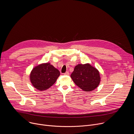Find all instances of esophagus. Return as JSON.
I'll return each mask as SVG.
<instances>
[{"instance_id":"1","label":"esophagus","mask_w":134,"mask_h":134,"mask_svg":"<svg viewBox=\"0 0 134 134\" xmlns=\"http://www.w3.org/2000/svg\"><path fill=\"white\" fill-rule=\"evenodd\" d=\"M64 75L68 76V75H69V72H68V71H67V72H66L65 73H64Z\"/></svg>"}]
</instances>
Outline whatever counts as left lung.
Returning a JSON list of instances; mask_svg holds the SVG:
<instances>
[{"instance_id":"obj_1","label":"left lung","mask_w":134,"mask_h":134,"mask_svg":"<svg viewBox=\"0 0 134 134\" xmlns=\"http://www.w3.org/2000/svg\"><path fill=\"white\" fill-rule=\"evenodd\" d=\"M70 77L76 85L86 92L94 90L100 82L99 71L88 64L76 66Z\"/></svg>"}]
</instances>
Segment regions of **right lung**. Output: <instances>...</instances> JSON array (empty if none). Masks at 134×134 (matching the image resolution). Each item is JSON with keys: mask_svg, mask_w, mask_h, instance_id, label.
Returning a JSON list of instances; mask_svg holds the SVG:
<instances>
[{"mask_svg": "<svg viewBox=\"0 0 134 134\" xmlns=\"http://www.w3.org/2000/svg\"><path fill=\"white\" fill-rule=\"evenodd\" d=\"M59 75V71L50 63L42 64L33 69L30 80L35 88L44 91L53 85Z\"/></svg>", "mask_w": 134, "mask_h": 134, "instance_id": "add662e5", "label": "right lung"}]
</instances>
